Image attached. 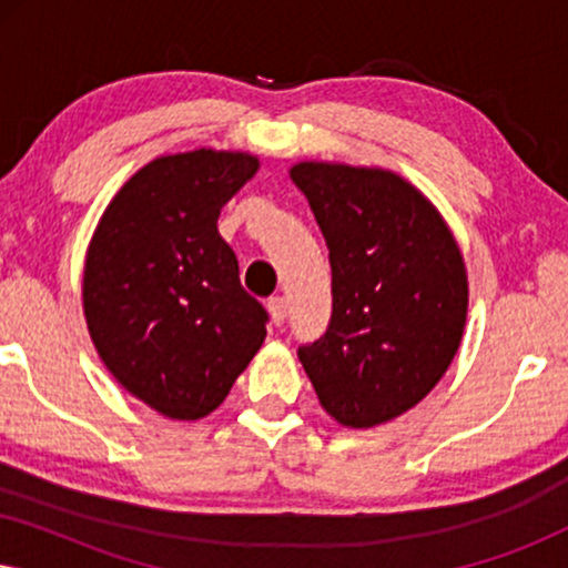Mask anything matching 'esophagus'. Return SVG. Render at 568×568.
<instances>
[{"mask_svg": "<svg viewBox=\"0 0 568 568\" xmlns=\"http://www.w3.org/2000/svg\"><path fill=\"white\" fill-rule=\"evenodd\" d=\"M268 313H271V323L282 325L286 321V300L284 297H271L268 300Z\"/></svg>", "mask_w": 568, "mask_h": 568, "instance_id": "obj_1", "label": "esophagus"}]
</instances>
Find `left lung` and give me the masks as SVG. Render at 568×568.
<instances>
[{"instance_id":"left-lung-1","label":"left lung","mask_w":568,"mask_h":568,"mask_svg":"<svg viewBox=\"0 0 568 568\" xmlns=\"http://www.w3.org/2000/svg\"><path fill=\"white\" fill-rule=\"evenodd\" d=\"M331 261L328 328L297 348L317 400L344 426L367 429L414 408L460 346L468 276L453 232L403 178L300 162Z\"/></svg>"}]
</instances>
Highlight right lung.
Masks as SVG:
<instances>
[{"label":"right lung","instance_id":"obj_1","mask_svg":"<svg viewBox=\"0 0 568 568\" xmlns=\"http://www.w3.org/2000/svg\"><path fill=\"white\" fill-rule=\"evenodd\" d=\"M255 170L243 152L154 160L111 201L90 243L82 297L100 359L168 418L212 414L266 338V307L243 290L216 230Z\"/></svg>","mask_w":568,"mask_h":568}]
</instances>
